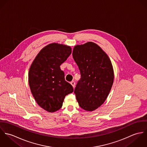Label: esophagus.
I'll use <instances>...</instances> for the list:
<instances>
[{"label": "esophagus", "instance_id": "1", "mask_svg": "<svg viewBox=\"0 0 147 147\" xmlns=\"http://www.w3.org/2000/svg\"><path fill=\"white\" fill-rule=\"evenodd\" d=\"M70 83L72 85V86H73V88H75V82H74V81H73V82H71Z\"/></svg>", "mask_w": 147, "mask_h": 147}]
</instances>
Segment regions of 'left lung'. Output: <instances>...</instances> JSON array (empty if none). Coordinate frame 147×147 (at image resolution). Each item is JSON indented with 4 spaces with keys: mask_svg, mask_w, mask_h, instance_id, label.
I'll list each match as a JSON object with an SVG mask.
<instances>
[{
    "mask_svg": "<svg viewBox=\"0 0 147 147\" xmlns=\"http://www.w3.org/2000/svg\"><path fill=\"white\" fill-rule=\"evenodd\" d=\"M72 55L81 75L74 93L80 107L93 111L104 104L112 87V64L102 49L93 42L75 46Z\"/></svg>",
    "mask_w": 147,
    "mask_h": 147,
    "instance_id": "left-lung-1",
    "label": "left lung"
}]
</instances>
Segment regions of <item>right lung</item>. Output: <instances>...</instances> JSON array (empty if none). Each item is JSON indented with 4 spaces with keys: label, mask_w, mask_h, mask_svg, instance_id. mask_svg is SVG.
Listing matches in <instances>:
<instances>
[{
    "label": "right lung",
    "mask_w": 147,
    "mask_h": 147,
    "mask_svg": "<svg viewBox=\"0 0 147 147\" xmlns=\"http://www.w3.org/2000/svg\"><path fill=\"white\" fill-rule=\"evenodd\" d=\"M71 52L69 46L49 44L40 51L30 66L28 76L32 93L38 105L48 112L59 110L65 96L74 91L60 68Z\"/></svg>",
    "instance_id": "right-lung-1"
}]
</instances>
